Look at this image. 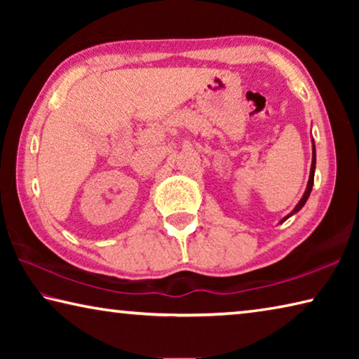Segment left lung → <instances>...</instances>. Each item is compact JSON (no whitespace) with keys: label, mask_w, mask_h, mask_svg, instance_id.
Returning <instances> with one entry per match:
<instances>
[{"label":"left lung","mask_w":359,"mask_h":359,"mask_svg":"<svg viewBox=\"0 0 359 359\" xmlns=\"http://www.w3.org/2000/svg\"><path fill=\"white\" fill-rule=\"evenodd\" d=\"M312 168H311V175H309V182H307V188H306V191H304V194H302V198H301V201L296 204V208L293 209V212H291V214H288L287 217L285 218H282L280 220V223H283L285 220H287V218H290L291 215L293 214H296L297 210H301L302 209V205L307 203V199H309V196H311V191H312V187H313V174H315V163H317V156H315V144L312 145Z\"/></svg>","instance_id":"8db88e82"}]
</instances>
